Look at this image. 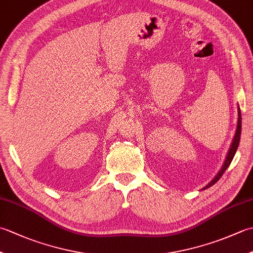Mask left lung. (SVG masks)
Returning <instances> with one entry per match:
<instances>
[{
  "instance_id": "left-lung-1",
  "label": "left lung",
  "mask_w": 253,
  "mask_h": 253,
  "mask_svg": "<svg viewBox=\"0 0 253 253\" xmlns=\"http://www.w3.org/2000/svg\"><path fill=\"white\" fill-rule=\"evenodd\" d=\"M240 135H241V113H240V109L238 107V124H237V129H236V133H235V137H234V140L232 142V146H230V149L229 151L227 153V157H226V160H225V163L224 165L222 166L221 170L218 171V174L214 177L212 181H210L209 184L203 188V189H207V188L213 186L215 182L221 178L222 175L225 173V170L227 169L228 166L230 165V163H232V161L235 157V153L236 151H237L238 149V146H239V141H240Z\"/></svg>"
}]
</instances>
